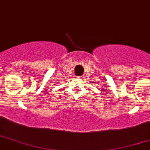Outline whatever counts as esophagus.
<instances>
[{"label": "esophagus", "instance_id": "obj_1", "mask_svg": "<svg viewBox=\"0 0 150 150\" xmlns=\"http://www.w3.org/2000/svg\"><path fill=\"white\" fill-rule=\"evenodd\" d=\"M78 78H80V79H83V76H80V77H78Z\"/></svg>", "mask_w": 150, "mask_h": 150}]
</instances>
